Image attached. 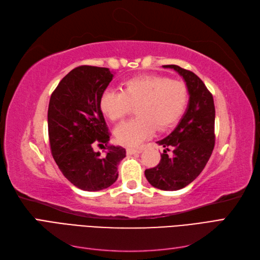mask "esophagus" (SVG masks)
<instances>
[{"instance_id":"obj_1","label":"esophagus","mask_w":260,"mask_h":260,"mask_svg":"<svg viewBox=\"0 0 260 260\" xmlns=\"http://www.w3.org/2000/svg\"><path fill=\"white\" fill-rule=\"evenodd\" d=\"M143 151V148H127V154L132 155V154H139Z\"/></svg>"}]
</instances>
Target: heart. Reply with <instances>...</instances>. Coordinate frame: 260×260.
I'll return each mask as SVG.
<instances>
[{"instance_id":"b5f03b06","label":"heart","mask_w":260,"mask_h":260,"mask_svg":"<svg viewBox=\"0 0 260 260\" xmlns=\"http://www.w3.org/2000/svg\"><path fill=\"white\" fill-rule=\"evenodd\" d=\"M188 92L183 82L159 76H139L123 83L122 91L107 89L100 100L101 111L109 120H120L137 105L139 115L115 129L123 145L137 146L151 138L156 128L165 130L183 115Z\"/></svg>"}]
</instances>
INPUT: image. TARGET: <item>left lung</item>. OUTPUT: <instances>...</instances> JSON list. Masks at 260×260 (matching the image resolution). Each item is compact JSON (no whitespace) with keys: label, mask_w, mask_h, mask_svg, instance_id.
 <instances>
[{"label":"left lung","mask_w":260,"mask_h":260,"mask_svg":"<svg viewBox=\"0 0 260 260\" xmlns=\"http://www.w3.org/2000/svg\"><path fill=\"white\" fill-rule=\"evenodd\" d=\"M164 67L175 69L183 78L190 99L176 129L157 142L166 147L159 164L144 174L154 187L177 191L198 178L210 158L215 146V104L212 94L194 73L177 65ZM169 147L172 156L167 154Z\"/></svg>","instance_id":"8db88e82"}]
</instances>
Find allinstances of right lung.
Returning a JSON list of instances; mask_svg holds the SVG:
<instances>
[{"label": "right lung", "instance_id": "right-lung-1", "mask_svg": "<svg viewBox=\"0 0 260 260\" xmlns=\"http://www.w3.org/2000/svg\"><path fill=\"white\" fill-rule=\"evenodd\" d=\"M113 77L108 68L79 66L62 78L50 99L53 158L65 178L83 191H101L115 183L118 165L125 157L123 147L108 144L111 135L100 107ZM96 144L104 147L105 156L93 152Z\"/></svg>", "mask_w": 260, "mask_h": 260}]
</instances>
